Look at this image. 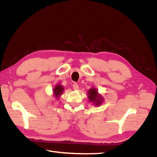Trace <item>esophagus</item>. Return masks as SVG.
I'll return each instance as SVG.
<instances>
[{
    "instance_id": "esophagus-1",
    "label": "esophagus",
    "mask_w": 157,
    "mask_h": 157,
    "mask_svg": "<svg viewBox=\"0 0 157 157\" xmlns=\"http://www.w3.org/2000/svg\"><path fill=\"white\" fill-rule=\"evenodd\" d=\"M73 89L74 90H78L79 89V86H78V84H73Z\"/></svg>"
}]
</instances>
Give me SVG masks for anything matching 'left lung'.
Segmentation results:
<instances>
[{
	"label": "left lung",
	"mask_w": 157,
	"mask_h": 157,
	"mask_svg": "<svg viewBox=\"0 0 157 157\" xmlns=\"http://www.w3.org/2000/svg\"><path fill=\"white\" fill-rule=\"evenodd\" d=\"M88 98L89 99V101L93 102V104H95L97 106H100L102 101H103V98L101 95L98 94V91L96 88H93L88 90Z\"/></svg>",
	"instance_id": "obj_1"
}]
</instances>
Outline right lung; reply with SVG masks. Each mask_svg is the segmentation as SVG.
Instances as JSON below:
<instances>
[{"instance_id": "right-lung-1", "label": "right lung", "mask_w": 157, "mask_h": 157, "mask_svg": "<svg viewBox=\"0 0 157 157\" xmlns=\"http://www.w3.org/2000/svg\"><path fill=\"white\" fill-rule=\"evenodd\" d=\"M53 95L55 98H56V99H58L59 98V96H60L62 93L64 91V87L62 86L61 84H57L56 86H55V88H53Z\"/></svg>"}]
</instances>
